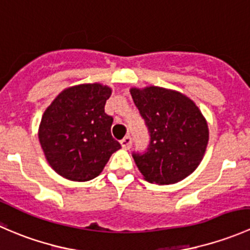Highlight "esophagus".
I'll list each match as a JSON object with an SVG mask.
<instances>
[{"label":"esophagus","instance_id":"1","mask_svg":"<svg viewBox=\"0 0 250 250\" xmlns=\"http://www.w3.org/2000/svg\"><path fill=\"white\" fill-rule=\"evenodd\" d=\"M121 145H122V147L125 148V150H129V148L132 147V138L130 137L123 138V139L121 140Z\"/></svg>","mask_w":250,"mask_h":250}]
</instances>
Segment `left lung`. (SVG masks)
I'll use <instances>...</instances> for the list:
<instances>
[{
  "label": "left lung",
  "instance_id": "8db88e82",
  "mask_svg": "<svg viewBox=\"0 0 250 250\" xmlns=\"http://www.w3.org/2000/svg\"><path fill=\"white\" fill-rule=\"evenodd\" d=\"M130 94L150 133L147 150L133 153L144 179L158 185L185 179L200 166L208 145L201 110L186 95L156 85L132 88Z\"/></svg>",
  "mask_w": 250,
  "mask_h": 250
}]
</instances>
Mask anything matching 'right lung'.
<instances>
[{
	"label": "right lung",
	"instance_id": "1",
	"mask_svg": "<svg viewBox=\"0 0 250 250\" xmlns=\"http://www.w3.org/2000/svg\"><path fill=\"white\" fill-rule=\"evenodd\" d=\"M111 92L100 83L74 85L59 93L44 111L39 140L47 162L62 178H97L121 148L111 135L113 118L104 110Z\"/></svg>",
	"mask_w": 250,
	"mask_h": 250
}]
</instances>
